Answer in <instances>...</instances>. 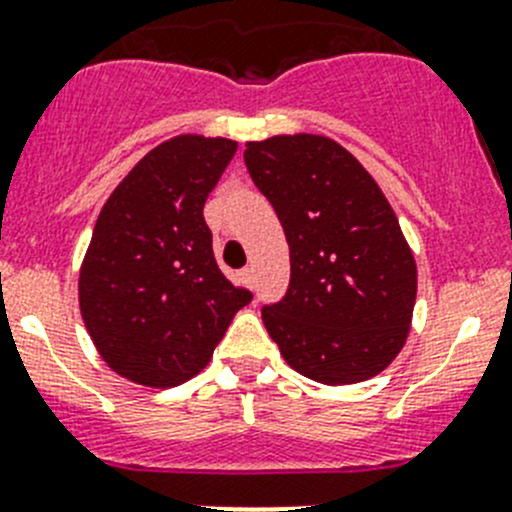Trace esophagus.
Segmentation results:
<instances>
[{"mask_svg": "<svg viewBox=\"0 0 512 512\" xmlns=\"http://www.w3.org/2000/svg\"><path fill=\"white\" fill-rule=\"evenodd\" d=\"M240 275H242V280H245L247 285L255 283V270H252V267H245V270H242Z\"/></svg>", "mask_w": 512, "mask_h": 512, "instance_id": "34e87169", "label": "esophagus"}]
</instances>
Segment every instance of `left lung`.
Returning a JSON list of instances; mask_svg holds the SVG:
<instances>
[{"label": "left lung", "mask_w": 512, "mask_h": 512, "mask_svg": "<svg viewBox=\"0 0 512 512\" xmlns=\"http://www.w3.org/2000/svg\"><path fill=\"white\" fill-rule=\"evenodd\" d=\"M245 164L290 245L288 293L262 308L298 374L358 384L396 358L417 300V265L369 171L326 136L252 141Z\"/></svg>", "instance_id": "8db88e82"}]
</instances>
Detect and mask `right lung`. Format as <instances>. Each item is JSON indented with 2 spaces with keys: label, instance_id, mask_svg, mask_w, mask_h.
Here are the masks:
<instances>
[{
  "label": "right lung",
  "instance_id": "add662e5",
  "mask_svg": "<svg viewBox=\"0 0 512 512\" xmlns=\"http://www.w3.org/2000/svg\"><path fill=\"white\" fill-rule=\"evenodd\" d=\"M234 151L229 138L164 141L100 209L80 270V313L105 364L136 384L166 389L197 376L252 300L219 270L204 222Z\"/></svg>",
  "mask_w": 512,
  "mask_h": 512
}]
</instances>
